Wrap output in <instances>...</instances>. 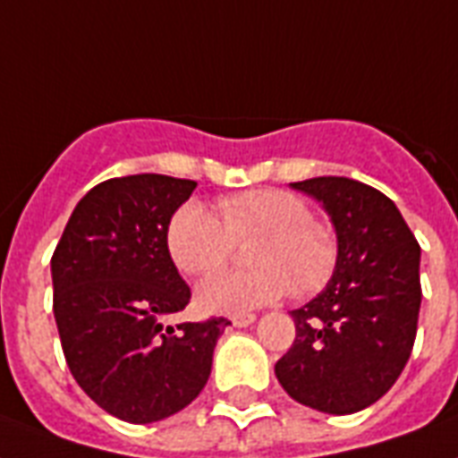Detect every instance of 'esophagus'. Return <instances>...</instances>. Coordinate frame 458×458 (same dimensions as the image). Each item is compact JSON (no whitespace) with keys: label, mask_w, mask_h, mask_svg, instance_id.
Here are the masks:
<instances>
[{"label":"esophagus","mask_w":458,"mask_h":458,"mask_svg":"<svg viewBox=\"0 0 458 458\" xmlns=\"http://www.w3.org/2000/svg\"><path fill=\"white\" fill-rule=\"evenodd\" d=\"M255 315L253 313H243V315H233L232 325L233 327H248V325H253Z\"/></svg>","instance_id":"1"}]
</instances>
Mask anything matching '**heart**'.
<instances>
[{"instance_id": "b5f03b06", "label": "heart", "mask_w": 458, "mask_h": 458, "mask_svg": "<svg viewBox=\"0 0 458 458\" xmlns=\"http://www.w3.org/2000/svg\"><path fill=\"white\" fill-rule=\"evenodd\" d=\"M262 233L250 250L255 269H226L198 284L208 313H246L293 292L308 296L327 284L336 265V236L315 222L306 200L289 191L260 189L225 198L219 217L189 200L166 225V250L186 275H208L232 255L233 239Z\"/></svg>"}]
</instances>
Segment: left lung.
Masks as SVG:
<instances>
[{
	"label": "left lung",
	"instance_id": "left-lung-1",
	"mask_svg": "<svg viewBox=\"0 0 458 458\" xmlns=\"http://www.w3.org/2000/svg\"><path fill=\"white\" fill-rule=\"evenodd\" d=\"M292 189L327 212L336 265L327 286L292 310L296 339L275 375L303 406L346 416L387 394L409 360L423 296L420 246L396 205L368 183L315 176Z\"/></svg>",
	"mask_w": 458,
	"mask_h": 458
}]
</instances>
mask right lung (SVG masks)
<instances>
[{"label": "right lung", "mask_w": 458, "mask_h": 458, "mask_svg": "<svg viewBox=\"0 0 458 458\" xmlns=\"http://www.w3.org/2000/svg\"><path fill=\"white\" fill-rule=\"evenodd\" d=\"M193 189L196 181L165 174L102 181L78 200L52 255L55 320L71 375L126 423L186 409L232 325H166L191 299L166 250V225Z\"/></svg>", "instance_id": "1"}]
</instances>
